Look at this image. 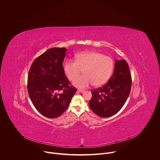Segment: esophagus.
I'll return each mask as SVG.
<instances>
[{
	"instance_id": "esophagus-1",
	"label": "esophagus",
	"mask_w": 160,
	"mask_h": 160,
	"mask_svg": "<svg viewBox=\"0 0 160 160\" xmlns=\"http://www.w3.org/2000/svg\"><path fill=\"white\" fill-rule=\"evenodd\" d=\"M77 91H78V92H80V93H84L85 92V91L81 90V89H78Z\"/></svg>"
}]
</instances>
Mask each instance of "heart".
I'll return each instance as SVG.
<instances>
[{
  "mask_svg": "<svg viewBox=\"0 0 160 160\" xmlns=\"http://www.w3.org/2000/svg\"><path fill=\"white\" fill-rule=\"evenodd\" d=\"M113 59L104 54L96 52H85L76 54V61L68 59L64 71L68 78L72 81L82 70L84 75L75 79L72 84L84 89L93 84L100 86L110 79L113 69Z\"/></svg>",
  "mask_w": 160,
  "mask_h": 160,
  "instance_id": "heart-1",
  "label": "heart"
}]
</instances>
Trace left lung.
I'll return each instance as SVG.
<instances>
[{"instance_id":"obj_1","label":"left lung","mask_w":160,"mask_h":160,"mask_svg":"<svg viewBox=\"0 0 160 160\" xmlns=\"http://www.w3.org/2000/svg\"><path fill=\"white\" fill-rule=\"evenodd\" d=\"M112 76L102 88L91 91L89 102L91 110L101 117L117 113L125 104L130 92L132 77L125 59H115Z\"/></svg>"}]
</instances>
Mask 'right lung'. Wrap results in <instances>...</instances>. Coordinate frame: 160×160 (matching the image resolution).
I'll return each instance as SVG.
<instances>
[{
  "mask_svg": "<svg viewBox=\"0 0 160 160\" xmlns=\"http://www.w3.org/2000/svg\"><path fill=\"white\" fill-rule=\"evenodd\" d=\"M66 48H52L33 62L28 76V92L36 109L48 118L60 116L77 89L65 76L62 62Z\"/></svg>",
  "mask_w": 160,
  "mask_h": 160,
  "instance_id": "obj_1",
  "label": "right lung"
}]
</instances>
